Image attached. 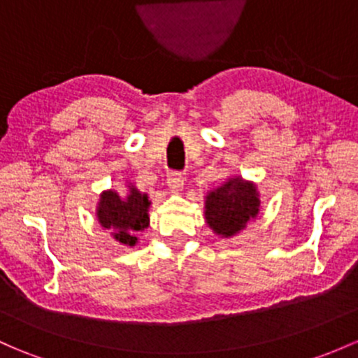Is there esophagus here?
<instances>
[{
    "instance_id": "esophagus-1",
    "label": "esophagus",
    "mask_w": 358,
    "mask_h": 358,
    "mask_svg": "<svg viewBox=\"0 0 358 358\" xmlns=\"http://www.w3.org/2000/svg\"><path fill=\"white\" fill-rule=\"evenodd\" d=\"M183 183H185V178H183L182 173H171V175L168 176V189L171 192L182 190Z\"/></svg>"
}]
</instances>
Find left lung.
<instances>
[{
	"mask_svg": "<svg viewBox=\"0 0 358 358\" xmlns=\"http://www.w3.org/2000/svg\"><path fill=\"white\" fill-rule=\"evenodd\" d=\"M261 194L257 185L240 175L228 176L204 197V220L214 235L233 238L257 220Z\"/></svg>",
	"mask_w": 358,
	"mask_h": 358,
	"instance_id": "left-lung-1",
	"label": "left lung"
}]
</instances>
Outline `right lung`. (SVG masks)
I'll return each mask as SVG.
<instances>
[{
    "label": "right lung",
    "instance_id": "right-lung-1",
    "mask_svg": "<svg viewBox=\"0 0 358 358\" xmlns=\"http://www.w3.org/2000/svg\"><path fill=\"white\" fill-rule=\"evenodd\" d=\"M127 192L118 194L115 189L103 190L96 206V220L99 227L118 243L135 247L138 233L149 227L150 201L148 194L137 190L134 183L125 182Z\"/></svg>",
    "mask_w": 358,
    "mask_h": 358
}]
</instances>
